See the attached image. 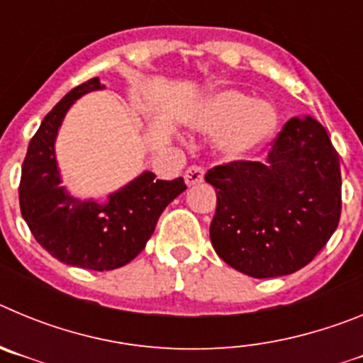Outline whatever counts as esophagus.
<instances>
[{
	"label": "esophagus",
	"instance_id": "esophagus-1",
	"mask_svg": "<svg viewBox=\"0 0 363 363\" xmlns=\"http://www.w3.org/2000/svg\"><path fill=\"white\" fill-rule=\"evenodd\" d=\"M201 179H203V169L200 165H191L185 171V182H187V185H196L200 184Z\"/></svg>",
	"mask_w": 363,
	"mask_h": 363
}]
</instances>
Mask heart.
Wrapping results in <instances>:
<instances>
[{
    "instance_id": "1",
    "label": "heart",
    "mask_w": 363,
    "mask_h": 363,
    "mask_svg": "<svg viewBox=\"0 0 363 363\" xmlns=\"http://www.w3.org/2000/svg\"><path fill=\"white\" fill-rule=\"evenodd\" d=\"M196 123L201 129L221 130L218 145L230 158H242L267 142L278 123L274 107L255 101L249 94L225 91L200 108Z\"/></svg>"
}]
</instances>
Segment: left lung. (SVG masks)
Returning <instances> with one entry per match:
<instances>
[{
    "label": "left lung",
    "instance_id": "left-lung-1",
    "mask_svg": "<svg viewBox=\"0 0 363 363\" xmlns=\"http://www.w3.org/2000/svg\"><path fill=\"white\" fill-rule=\"evenodd\" d=\"M205 182L216 189L214 251L247 277H284L306 267L338 227V152L309 116L284 125L264 163H221Z\"/></svg>",
    "mask_w": 363,
    "mask_h": 363
}]
</instances>
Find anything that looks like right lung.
I'll list each match as a JSON object with an SVG mask.
<instances>
[{
    "label": "right lung",
    "instance_id": "obj_1",
    "mask_svg": "<svg viewBox=\"0 0 363 363\" xmlns=\"http://www.w3.org/2000/svg\"><path fill=\"white\" fill-rule=\"evenodd\" d=\"M104 89L92 78L69 92L41 121L28 143L19 179V209L36 242L74 267L112 271L145 249L167 205L187 189L184 178L156 179L143 172L107 203L74 200L60 187L54 140L70 105L85 92Z\"/></svg>",
    "mask_w": 363,
    "mask_h": 363
}]
</instances>
